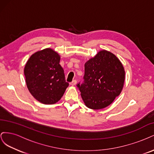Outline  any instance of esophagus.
I'll return each mask as SVG.
<instances>
[{
	"label": "esophagus",
	"instance_id": "34e87169",
	"mask_svg": "<svg viewBox=\"0 0 154 154\" xmlns=\"http://www.w3.org/2000/svg\"><path fill=\"white\" fill-rule=\"evenodd\" d=\"M76 83H77V81H76V80H73V81L71 83V85L72 86H74V85H76Z\"/></svg>",
	"mask_w": 154,
	"mask_h": 154
}]
</instances>
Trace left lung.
Segmentation results:
<instances>
[{"label":"left lung","instance_id":"8db88e82","mask_svg":"<svg viewBox=\"0 0 154 154\" xmlns=\"http://www.w3.org/2000/svg\"><path fill=\"white\" fill-rule=\"evenodd\" d=\"M125 72L116 56L102 50L85 63L84 82L77 84L88 108L98 110L110 105L122 92Z\"/></svg>","mask_w":154,"mask_h":154}]
</instances>
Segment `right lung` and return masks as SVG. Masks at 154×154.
Instances as JSON below:
<instances>
[{
	"label": "right lung",
	"mask_w": 154,
	"mask_h": 154,
	"mask_svg": "<svg viewBox=\"0 0 154 154\" xmlns=\"http://www.w3.org/2000/svg\"><path fill=\"white\" fill-rule=\"evenodd\" d=\"M60 60V56L57 52L47 48L32 54L26 64L24 75L27 88L42 103H56L69 86Z\"/></svg>",
	"instance_id": "right-lung-1"
}]
</instances>
